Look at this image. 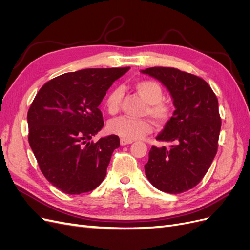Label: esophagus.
<instances>
[{
	"label": "esophagus",
	"mask_w": 250,
	"mask_h": 250,
	"mask_svg": "<svg viewBox=\"0 0 250 250\" xmlns=\"http://www.w3.org/2000/svg\"><path fill=\"white\" fill-rule=\"evenodd\" d=\"M120 143H121V145H122V146H125V145H128V144H131L132 141L126 140V139H121V140H120Z\"/></svg>",
	"instance_id": "esophagus-1"
}]
</instances>
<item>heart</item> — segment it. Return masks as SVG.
I'll return each instance as SVG.
<instances>
[{"label": "heart", "instance_id": "obj_1", "mask_svg": "<svg viewBox=\"0 0 250 250\" xmlns=\"http://www.w3.org/2000/svg\"><path fill=\"white\" fill-rule=\"evenodd\" d=\"M135 89L148 103L146 113L154 119L158 124L167 122L171 116V108L167 103L163 102L164 90L158 82L154 80H140L135 82ZM122 89L112 88L105 98V109L109 115H116L120 110L122 102ZM108 130L126 140H138L152 132L153 126L150 121L145 119H134L130 117H119L112 119L108 123Z\"/></svg>", "mask_w": 250, "mask_h": 250}]
</instances>
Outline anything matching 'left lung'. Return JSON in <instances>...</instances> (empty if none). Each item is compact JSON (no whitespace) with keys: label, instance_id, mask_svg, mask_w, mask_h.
I'll use <instances>...</instances> for the list:
<instances>
[{"label":"left lung","instance_id":"1","mask_svg":"<svg viewBox=\"0 0 250 250\" xmlns=\"http://www.w3.org/2000/svg\"><path fill=\"white\" fill-rule=\"evenodd\" d=\"M161 81L175 110L157 141L173 143L169 149L152 146L145 165L148 180L156 188L179 194L197 186L217 153L221 119L218 99L202 78L174 67L141 71Z\"/></svg>","mask_w":250,"mask_h":250}]
</instances>
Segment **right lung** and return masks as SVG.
Masks as SVG:
<instances>
[{"instance_id": "obj_1", "label": "right lung", "mask_w": 250, "mask_h": 250, "mask_svg": "<svg viewBox=\"0 0 250 250\" xmlns=\"http://www.w3.org/2000/svg\"><path fill=\"white\" fill-rule=\"evenodd\" d=\"M130 67L85 69L53 78L28 110L29 144L48 181L65 194L93 191L106 176L118 135L90 141L104 125L98 108Z\"/></svg>"}]
</instances>
